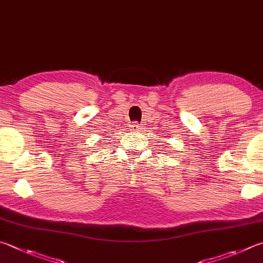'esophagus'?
<instances>
[{"label": "esophagus", "instance_id": "obj_1", "mask_svg": "<svg viewBox=\"0 0 263 263\" xmlns=\"http://www.w3.org/2000/svg\"><path fill=\"white\" fill-rule=\"evenodd\" d=\"M130 127H131V130L132 131H135V132H138V131H139L140 130V124L139 123H138V122H133L132 124H131V125H130Z\"/></svg>", "mask_w": 263, "mask_h": 263}]
</instances>
